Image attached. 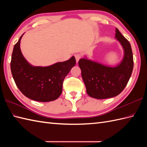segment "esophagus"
Returning <instances> with one entry per match:
<instances>
[{
    "label": "esophagus",
    "instance_id": "34e87169",
    "mask_svg": "<svg viewBox=\"0 0 147 147\" xmlns=\"http://www.w3.org/2000/svg\"><path fill=\"white\" fill-rule=\"evenodd\" d=\"M82 58V55L80 54H77L75 55V59H76V62H78L80 59Z\"/></svg>",
    "mask_w": 147,
    "mask_h": 147
}]
</instances>
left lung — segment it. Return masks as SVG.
Segmentation results:
<instances>
[{"label":"left lung","mask_w":147,"mask_h":147,"mask_svg":"<svg viewBox=\"0 0 147 147\" xmlns=\"http://www.w3.org/2000/svg\"><path fill=\"white\" fill-rule=\"evenodd\" d=\"M115 38L124 51L123 60L117 67H107L86 59H81L78 62L86 92L93 98L104 99L117 96L125 88L131 76L134 62L130 43L117 28Z\"/></svg>","instance_id":"obj_1"}]
</instances>
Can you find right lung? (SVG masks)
I'll use <instances>...</instances> for the list:
<instances>
[{
  "label": "right lung",
  "mask_w": 147,
  "mask_h": 147,
  "mask_svg": "<svg viewBox=\"0 0 147 147\" xmlns=\"http://www.w3.org/2000/svg\"><path fill=\"white\" fill-rule=\"evenodd\" d=\"M22 36L14 46L11 61V73L16 85L24 96L33 100H54L61 94L64 80L75 65V58L73 56L69 60L48 67L32 66L21 54Z\"/></svg>",
  "instance_id": "obj_1"
}]
</instances>
